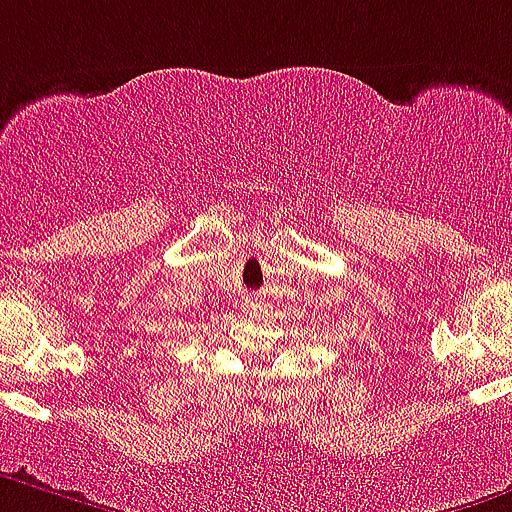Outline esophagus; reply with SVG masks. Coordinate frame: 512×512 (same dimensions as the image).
I'll return each instance as SVG.
<instances>
[{
    "mask_svg": "<svg viewBox=\"0 0 512 512\" xmlns=\"http://www.w3.org/2000/svg\"><path fill=\"white\" fill-rule=\"evenodd\" d=\"M242 311H245V313H257V311H260V303L252 301V298H247V301H242Z\"/></svg>",
    "mask_w": 512,
    "mask_h": 512,
    "instance_id": "1",
    "label": "esophagus"
}]
</instances>
